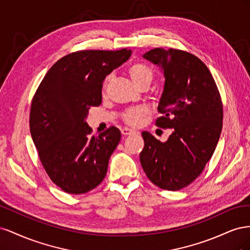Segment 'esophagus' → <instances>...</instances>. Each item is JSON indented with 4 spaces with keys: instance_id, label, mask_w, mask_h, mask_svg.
Wrapping results in <instances>:
<instances>
[{
    "instance_id": "1",
    "label": "esophagus",
    "mask_w": 250,
    "mask_h": 250,
    "mask_svg": "<svg viewBox=\"0 0 250 250\" xmlns=\"http://www.w3.org/2000/svg\"><path fill=\"white\" fill-rule=\"evenodd\" d=\"M122 134L123 135H129V134H133L135 133V130H132V129H129V128H123L122 129Z\"/></svg>"
}]
</instances>
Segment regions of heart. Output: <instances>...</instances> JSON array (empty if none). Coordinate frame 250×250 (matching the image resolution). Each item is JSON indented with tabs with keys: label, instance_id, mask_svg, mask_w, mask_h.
Segmentation results:
<instances>
[{
	"label": "heart",
	"instance_id": "1",
	"mask_svg": "<svg viewBox=\"0 0 250 250\" xmlns=\"http://www.w3.org/2000/svg\"><path fill=\"white\" fill-rule=\"evenodd\" d=\"M128 75H129L133 83L137 85L139 88L143 85H150L153 81L154 78V73L151 67H149L147 64L142 63V62H134L129 67H128ZM112 79V75H108L104 81L103 89L105 90L108 86L109 82ZM148 112L147 107H137V108H131L128 109L124 115L123 119L125 122L130 125V126H137L141 119L146 115Z\"/></svg>",
	"mask_w": 250,
	"mask_h": 250
}]
</instances>
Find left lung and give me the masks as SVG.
I'll list each match as a JSON object with an SVG mask.
<instances>
[{
	"label": "left lung",
	"instance_id": "left-lung-1",
	"mask_svg": "<svg viewBox=\"0 0 250 250\" xmlns=\"http://www.w3.org/2000/svg\"><path fill=\"white\" fill-rule=\"evenodd\" d=\"M143 57L164 72L157 107L163 116L155 125L173 132L162 143L143 131L141 165L151 183L177 191L200 175L216 149L223 124L220 93L208 66L191 53L155 48Z\"/></svg>",
	"mask_w": 250,
	"mask_h": 250
}]
</instances>
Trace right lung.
<instances>
[{"instance_id":"add662e5","label":"right lung","mask_w":250,"mask_h":250,"mask_svg":"<svg viewBox=\"0 0 250 250\" xmlns=\"http://www.w3.org/2000/svg\"><path fill=\"white\" fill-rule=\"evenodd\" d=\"M131 55V50H84L52 65L32 99L30 132L51 180L69 194L99 186L121 140L111 126L94 137L85 122L88 109L102 102L105 77Z\"/></svg>"}]
</instances>
